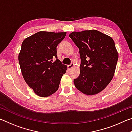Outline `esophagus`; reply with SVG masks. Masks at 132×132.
<instances>
[{"instance_id": "obj_1", "label": "esophagus", "mask_w": 132, "mask_h": 132, "mask_svg": "<svg viewBox=\"0 0 132 132\" xmlns=\"http://www.w3.org/2000/svg\"><path fill=\"white\" fill-rule=\"evenodd\" d=\"M73 66H74V63H71L70 65H68V70H70L71 69L73 68Z\"/></svg>"}]
</instances>
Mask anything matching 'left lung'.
<instances>
[{
  "label": "left lung",
  "mask_w": 132,
  "mask_h": 132,
  "mask_svg": "<svg viewBox=\"0 0 132 132\" xmlns=\"http://www.w3.org/2000/svg\"><path fill=\"white\" fill-rule=\"evenodd\" d=\"M69 37L79 49V76L74 79L77 90L95 95L105 88L114 75L118 53L111 37L95 30L72 32Z\"/></svg>",
  "instance_id": "obj_1"
}]
</instances>
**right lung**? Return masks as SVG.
I'll use <instances>...</instances> for the list:
<instances>
[{
	"mask_svg": "<svg viewBox=\"0 0 132 132\" xmlns=\"http://www.w3.org/2000/svg\"><path fill=\"white\" fill-rule=\"evenodd\" d=\"M66 32L39 31L27 38L19 54L21 71L26 83L37 95L49 97L58 90L68 67L57 59L56 47Z\"/></svg>",
	"mask_w": 132,
	"mask_h": 132,
	"instance_id": "add662e5",
	"label": "right lung"
}]
</instances>
